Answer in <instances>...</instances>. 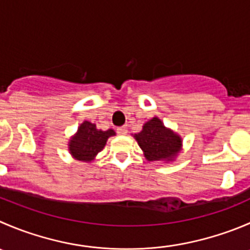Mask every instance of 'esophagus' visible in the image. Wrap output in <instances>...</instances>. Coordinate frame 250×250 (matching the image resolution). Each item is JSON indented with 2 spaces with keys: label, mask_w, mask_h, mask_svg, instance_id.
Listing matches in <instances>:
<instances>
[{
  "label": "esophagus",
  "mask_w": 250,
  "mask_h": 250,
  "mask_svg": "<svg viewBox=\"0 0 250 250\" xmlns=\"http://www.w3.org/2000/svg\"><path fill=\"white\" fill-rule=\"evenodd\" d=\"M127 127H125V125H122V127H118L117 128V133L120 135H125V134H127Z\"/></svg>",
  "instance_id": "obj_1"
}]
</instances>
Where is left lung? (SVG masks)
<instances>
[{"label": "left lung", "instance_id": "1", "mask_svg": "<svg viewBox=\"0 0 250 250\" xmlns=\"http://www.w3.org/2000/svg\"><path fill=\"white\" fill-rule=\"evenodd\" d=\"M134 138L147 161H173L182 149V138L157 117L145 122Z\"/></svg>", "mask_w": 250, "mask_h": 250}]
</instances>
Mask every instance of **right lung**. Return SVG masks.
<instances>
[{"label": "right lung", "instance_id": "right-lung-1", "mask_svg": "<svg viewBox=\"0 0 250 250\" xmlns=\"http://www.w3.org/2000/svg\"><path fill=\"white\" fill-rule=\"evenodd\" d=\"M115 134L113 129H98L96 125L84 121L76 134L69 139V152L78 161L90 162L104 149L108 138Z\"/></svg>", "mask_w": 250, "mask_h": 250}]
</instances>
